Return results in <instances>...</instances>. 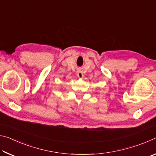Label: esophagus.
Here are the masks:
<instances>
[{
    "label": "esophagus",
    "instance_id": "34e87169",
    "mask_svg": "<svg viewBox=\"0 0 156 156\" xmlns=\"http://www.w3.org/2000/svg\"><path fill=\"white\" fill-rule=\"evenodd\" d=\"M77 75H78V78H83V71L78 70V71H77Z\"/></svg>",
    "mask_w": 156,
    "mask_h": 156
}]
</instances>
